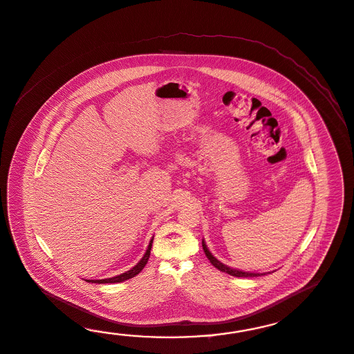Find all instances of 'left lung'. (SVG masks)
<instances>
[{"instance_id": "obj_1", "label": "left lung", "mask_w": 354, "mask_h": 354, "mask_svg": "<svg viewBox=\"0 0 354 354\" xmlns=\"http://www.w3.org/2000/svg\"><path fill=\"white\" fill-rule=\"evenodd\" d=\"M202 246H203V250H205V257L208 258V260L211 261L213 267L217 268L221 272L223 273H227L230 275H234V277H259V275L266 274V273H252V272H243V270H239V269H234V268L227 267L225 266L223 263H221L220 260L216 259L212 255V252L208 250L207 245H205V240H202Z\"/></svg>"}]
</instances>
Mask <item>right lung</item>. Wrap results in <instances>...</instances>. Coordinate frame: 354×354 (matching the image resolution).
I'll return each mask as SVG.
<instances>
[{
    "label": "right lung",
    "instance_id": "obj_1",
    "mask_svg": "<svg viewBox=\"0 0 354 354\" xmlns=\"http://www.w3.org/2000/svg\"><path fill=\"white\" fill-rule=\"evenodd\" d=\"M152 241H153V237L151 239L149 248H147V250L145 252V255L142 257V259L137 263V266H134L132 269L127 270L126 273H122V274L117 275V277L106 278V279H87L86 282L99 283V284H100V283H120L124 282V281L129 279V278H133V277L138 274L142 269L145 268V266L147 264L149 258V252H151V246H152Z\"/></svg>",
    "mask_w": 354,
    "mask_h": 354
}]
</instances>
